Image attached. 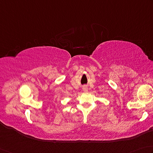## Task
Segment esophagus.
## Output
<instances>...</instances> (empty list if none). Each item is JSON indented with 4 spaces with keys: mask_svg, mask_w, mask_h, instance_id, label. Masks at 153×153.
<instances>
[{
    "mask_svg": "<svg viewBox=\"0 0 153 153\" xmlns=\"http://www.w3.org/2000/svg\"><path fill=\"white\" fill-rule=\"evenodd\" d=\"M82 90L84 91H88V87L87 86H84L82 87Z\"/></svg>",
    "mask_w": 153,
    "mask_h": 153,
    "instance_id": "esophagus-1",
    "label": "esophagus"
}]
</instances>
